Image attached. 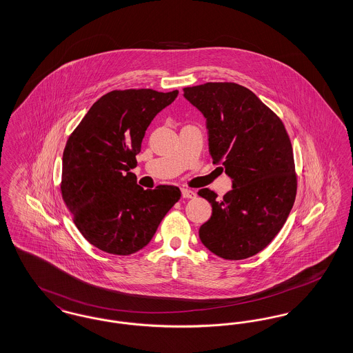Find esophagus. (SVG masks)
Returning a JSON list of instances; mask_svg holds the SVG:
<instances>
[{
    "label": "esophagus",
    "mask_w": 353,
    "mask_h": 353,
    "mask_svg": "<svg viewBox=\"0 0 353 353\" xmlns=\"http://www.w3.org/2000/svg\"><path fill=\"white\" fill-rule=\"evenodd\" d=\"M181 193H183L184 199H194L196 197V192L192 189H188V188H183Z\"/></svg>",
    "instance_id": "esophagus-1"
}]
</instances>
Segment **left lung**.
Segmentation results:
<instances>
[{
    "mask_svg": "<svg viewBox=\"0 0 353 353\" xmlns=\"http://www.w3.org/2000/svg\"><path fill=\"white\" fill-rule=\"evenodd\" d=\"M184 97L206 118L213 163L233 179L223 199L208 188L199 190L212 205L200 239L223 259L250 258L281 232L295 202L298 179L290 136L281 118L241 84L185 87Z\"/></svg>",
    "mask_w": 353,
    "mask_h": 353,
    "instance_id": "1",
    "label": "left lung"
}]
</instances>
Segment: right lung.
I'll use <instances>...</instances> for the list:
<instances>
[{
  "mask_svg": "<svg viewBox=\"0 0 353 353\" xmlns=\"http://www.w3.org/2000/svg\"><path fill=\"white\" fill-rule=\"evenodd\" d=\"M179 95L151 88L114 90L95 101L68 136L61 193L84 238L115 255L147 246L181 190H144L131 169L153 118Z\"/></svg>",
  "mask_w": 353,
  "mask_h": 353,
  "instance_id": "obj_1",
  "label": "right lung"
}]
</instances>
